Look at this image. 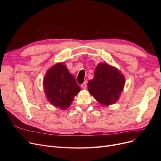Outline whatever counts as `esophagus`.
Masks as SVG:
<instances>
[{"label": "esophagus", "mask_w": 161, "mask_h": 161, "mask_svg": "<svg viewBox=\"0 0 161 161\" xmlns=\"http://www.w3.org/2000/svg\"><path fill=\"white\" fill-rule=\"evenodd\" d=\"M87 81H85L83 82V83H82L81 84V87L83 88V89H86L87 88Z\"/></svg>", "instance_id": "esophagus-1"}]
</instances>
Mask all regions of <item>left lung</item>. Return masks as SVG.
Returning <instances> with one entry per match:
<instances>
[{"instance_id":"1","label":"left lung","mask_w":161,"mask_h":161,"mask_svg":"<svg viewBox=\"0 0 161 161\" xmlns=\"http://www.w3.org/2000/svg\"><path fill=\"white\" fill-rule=\"evenodd\" d=\"M125 85V78L114 67L105 63L99 64L89 80L88 89L90 93L101 104H113L119 98Z\"/></svg>"}]
</instances>
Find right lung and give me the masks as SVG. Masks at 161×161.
<instances>
[{
	"label": "right lung",
	"mask_w": 161,
	"mask_h": 161,
	"mask_svg": "<svg viewBox=\"0 0 161 161\" xmlns=\"http://www.w3.org/2000/svg\"><path fill=\"white\" fill-rule=\"evenodd\" d=\"M44 91L49 102L65 109L80 91L74 76L63 63H57L47 72L44 79Z\"/></svg>",
	"instance_id": "add662e5"
}]
</instances>
